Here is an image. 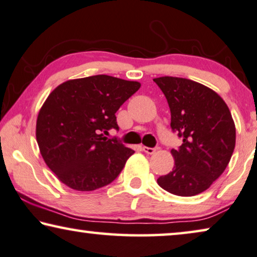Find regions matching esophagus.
Returning a JSON list of instances; mask_svg holds the SVG:
<instances>
[{
    "instance_id": "obj_1",
    "label": "esophagus",
    "mask_w": 257,
    "mask_h": 257,
    "mask_svg": "<svg viewBox=\"0 0 257 257\" xmlns=\"http://www.w3.org/2000/svg\"><path fill=\"white\" fill-rule=\"evenodd\" d=\"M157 150V148H148V147H143V151L145 153H148V155H152V153H155Z\"/></svg>"
}]
</instances>
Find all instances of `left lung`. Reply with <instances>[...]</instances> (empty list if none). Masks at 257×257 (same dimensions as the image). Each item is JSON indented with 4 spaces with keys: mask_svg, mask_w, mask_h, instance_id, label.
<instances>
[{
    "mask_svg": "<svg viewBox=\"0 0 257 257\" xmlns=\"http://www.w3.org/2000/svg\"><path fill=\"white\" fill-rule=\"evenodd\" d=\"M167 99L171 128L182 139L172 149L174 167L159 177L163 189L178 196H195L223 174L235 147V125L227 105L213 90L180 77L153 79Z\"/></svg>",
    "mask_w": 257,
    "mask_h": 257,
    "instance_id": "obj_1",
    "label": "left lung"
}]
</instances>
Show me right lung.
Segmentation results:
<instances>
[{
    "mask_svg": "<svg viewBox=\"0 0 257 257\" xmlns=\"http://www.w3.org/2000/svg\"><path fill=\"white\" fill-rule=\"evenodd\" d=\"M141 87L107 75L70 79L48 95L37 118L40 153L69 188L92 191L109 185L134 150L102 132L118 129L115 113Z\"/></svg>",
    "mask_w": 257,
    "mask_h": 257,
    "instance_id": "obj_1",
    "label": "right lung"
}]
</instances>
